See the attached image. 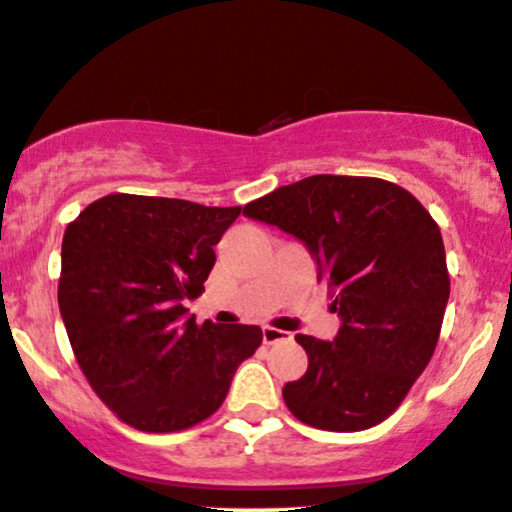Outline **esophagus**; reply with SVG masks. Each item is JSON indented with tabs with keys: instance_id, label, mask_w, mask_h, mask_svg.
<instances>
[{
	"instance_id": "34e87169",
	"label": "esophagus",
	"mask_w": 512,
	"mask_h": 512,
	"mask_svg": "<svg viewBox=\"0 0 512 512\" xmlns=\"http://www.w3.org/2000/svg\"><path fill=\"white\" fill-rule=\"evenodd\" d=\"M277 342H292V332L277 330V327H263V344H277Z\"/></svg>"
}]
</instances>
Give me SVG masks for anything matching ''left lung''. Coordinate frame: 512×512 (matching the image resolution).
<instances>
[{"label": "left lung", "mask_w": 512, "mask_h": 512, "mask_svg": "<svg viewBox=\"0 0 512 512\" xmlns=\"http://www.w3.org/2000/svg\"><path fill=\"white\" fill-rule=\"evenodd\" d=\"M306 244L342 318L332 342L296 334L308 370L282 389L296 420L361 432L389 418L437 349L451 280L439 225L380 178L311 175L244 206Z\"/></svg>", "instance_id": "left-lung-1"}]
</instances>
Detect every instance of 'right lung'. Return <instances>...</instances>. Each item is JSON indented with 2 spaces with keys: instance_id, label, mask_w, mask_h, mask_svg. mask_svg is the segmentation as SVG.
<instances>
[{
  "instance_id": "1",
  "label": "right lung",
  "mask_w": 512,
  "mask_h": 512,
  "mask_svg": "<svg viewBox=\"0 0 512 512\" xmlns=\"http://www.w3.org/2000/svg\"><path fill=\"white\" fill-rule=\"evenodd\" d=\"M242 206L109 194L61 244L59 311L94 394L140 432H180L223 406L239 363L263 342L256 325H197L213 246Z\"/></svg>"
}]
</instances>
